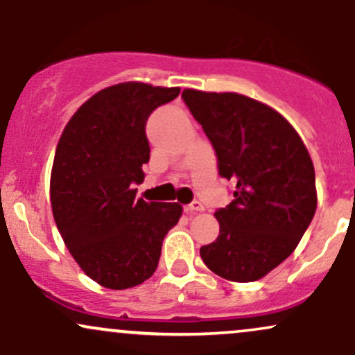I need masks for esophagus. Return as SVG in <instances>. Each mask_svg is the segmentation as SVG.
<instances>
[{
  "label": "esophagus",
  "instance_id": "34e87169",
  "mask_svg": "<svg viewBox=\"0 0 355 355\" xmlns=\"http://www.w3.org/2000/svg\"><path fill=\"white\" fill-rule=\"evenodd\" d=\"M203 210H205V207H203L200 202H191L190 205L185 207V211H187V214H190V215L197 214V211H203Z\"/></svg>",
  "mask_w": 355,
  "mask_h": 355
}]
</instances>
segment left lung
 <instances>
[{
  "mask_svg": "<svg viewBox=\"0 0 355 355\" xmlns=\"http://www.w3.org/2000/svg\"><path fill=\"white\" fill-rule=\"evenodd\" d=\"M182 98L214 145L234 200L215 211L220 234L200 248L214 274L254 282L284 262L317 209L315 172L302 138L268 105L239 93L183 89Z\"/></svg>",
  "mask_w": 355,
  "mask_h": 355,
  "instance_id": "obj_1",
  "label": "left lung"
}]
</instances>
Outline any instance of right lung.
<instances>
[{"instance_id": "1", "label": "right lung", "mask_w": 355, "mask_h": 355, "mask_svg": "<svg viewBox=\"0 0 355 355\" xmlns=\"http://www.w3.org/2000/svg\"><path fill=\"white\" fill-rule=\"evenodd\" d=\"M180 88L141 81L113 85L70 118L53 160L51 210L61 239L89 279L112 291L144 284L157 270L162 242L182 217L180 203L135 198L150 160V113Z\"/></svg>"}]
</instances>
